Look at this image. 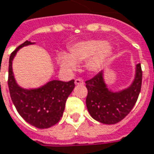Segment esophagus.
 I'll use <instances>...</instances> for the list:
<instances>
[{
  "label": "esophagus",
  "mask_w": 154,
  "mask_h": 154,
  "mask_svg": "<svg viewBox=\"0 0 154 154\" xmlns=\"http://www.w3.org/2000/svg\"><path fill=\"white\" fill-rule=\"evenodd\" d=\"M75 84L76 85H83L84 84V82H83V80L82 78H77L75 80Z\"/></svg>",
  "instance_id": "34e87169"
}]
</instances>
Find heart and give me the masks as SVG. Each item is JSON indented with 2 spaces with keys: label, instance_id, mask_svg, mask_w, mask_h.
<instances>
[{
  "label": "heart",
  "instance_id": "obj_1",
  "mask_svg": "<svg viewBox=\"0 0 154 154\" xmlns=\"http://www.w3.org/2000/svg\"><path fill=\"white\" fill-rule=\"evenodd\" d=\"M111 50V46L102 40L82 41L70 47L71 56L66 53L59 54L58 62L63 69L73 72L77 68L76 62L81 63L88 60V70L95 72L101 67Z\"/></svg>",
  "mask_w": 154,
  "mask_h": 154
}]
</instances>
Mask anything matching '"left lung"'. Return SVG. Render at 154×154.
I'll return each instance as SVG.
<instances>
[{
  "label": "left lung",
  "mask_w": 154,
  "mask_h": 154,
  "mask_svg": "<svg viewBox=\"0 0 154 154\" xmlns=\"http://www.w3.org/2000/svg\"><path fill=\"white\" fill-rule=\"evenodd\" d=\"M143 71L137 65L136 77L128 88L113 93L106 88L103 72L86 81L88 95L86 104L90 116L103 124H116L125 118L134 107L142 88Z\"/></svg>",
  "instance_id": "8db88e82"
}]
</instances>
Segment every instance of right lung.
Listing matches in <instances>:
<instances>
[{
  "label": "right lung",
  "mask_w": 154,
  "mask_h": 154,
  "mask_svg": "<svg viewBox=\"0 0 154 154\" xmlns=\"http://www.w3.org/2000/svg\"><path fill=\"white\" fill-rule=\"evenodd\" d=\"M25 41L10 55L8 68V88L12 103L17 112L30 125L39 129L55 125L62 117L66 99L75 87L74 80H53L37 89H23L17 84L12 73V60L20 48L31 45Z\"/></svg>",
  "instance_id": "add662e5"
}]
</instances>
